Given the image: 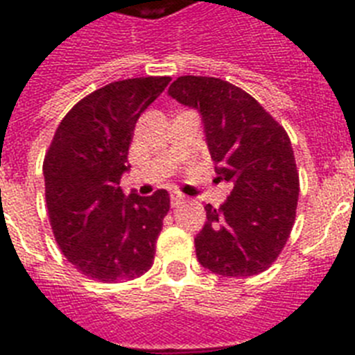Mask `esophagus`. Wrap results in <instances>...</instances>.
Instances as JSON below:
<instances>
[{"mask_svg": "<svg viewBox=\"0 0 355 355\" xmlns=\"http://www.w3.org/2000/svg\"><path fill=\"white\" fill-rule=\"evenodd\" d=\"M183 200H184V197L181 196V193H178V192H174L171 196V205H172V208H180L181 205H183Z\"/></svg>", "mask_w": 355, "mask_h": 355, "instance_id": "obj_1", "label": "esophagus"}]
</instances>
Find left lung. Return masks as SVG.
I'll return each instance as SVG.
<instances>
[{
  "instance_id": "8db88e82",
  "label": "left lung",
  "mask_w": 355,
  "mask_h": 355,
  "mask_svg": "<svg viewBox=\"0 0 355 355\" xmlns=\"http://www.w3.org/2000/svg\"><path fill=\"white\" fill-rule=\"evenodd\" d=\"M168 94L199 110L216 181L231 187L220 208L205 206L197 259L224 277L265 272L290 238L300 192L286 130L250 94L220 78L180 76Z\"/></svg>"
}]
</instances>
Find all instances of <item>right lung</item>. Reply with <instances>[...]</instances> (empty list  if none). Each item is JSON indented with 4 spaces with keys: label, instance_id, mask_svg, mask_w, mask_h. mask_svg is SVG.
<instances>
[{
    "label": "right lung",
    "instance_id": "obj_1",
    "mask_svg": "<svg viewBox=\"0 0 355 355\" xmlns=\"http://www.w3.org/2000/svg\"><path fill=\"white\" fill-rule=\"evenodd\" d=\"M171 78L108 83L72 106L44 156L46 206L53 236L78 272L101 283L131 281L155 261L171 209L167 190L124 196L121 175L140 114Z\"/></svg>",
    "mask_w": 355,
    "mask_h": 355
}]
</instances>
